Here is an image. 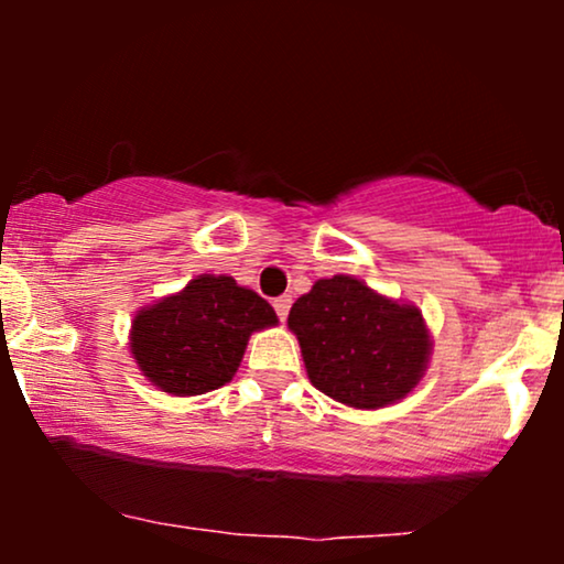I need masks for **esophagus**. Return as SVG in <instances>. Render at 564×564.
Instances as JSON below:
<instances>
[{
    "label": "esophagus",
    "instance_id": "esophagus-1",
    "mask_svg": "<svg viewBox=\"0 0 564 564\" xmlns=\"http://www.w3.org/2000/svg\"><path fill=\"white\" fill-rule=\"evenodd\" d=\"M290 305H292V297H290V295H282V297H276V300H274V311H276V315H280V321H282V323L288 321Z\"/></svg>",
    "mask_w": 564,
    "mask_h": 564
}]
</instances>
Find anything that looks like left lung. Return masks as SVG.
Segmentation results:
<instances>
[{
	"label": "left lung",
	"instance_id": "8db88e82",
	"mask_svg": "<svg viewBox=\"0 0 564 564\" xmlns=\"http://www.w3.org/2000/svg\"><path fill=\"white\" fill-rule=\"evenodd\" d=\"M288 326L311 382L349 408L398 403L426 375L431 336L419 307L380 295L357 276L315 282L292 305Z\"/></svg>",
	"mask_w": 564,
	"mask_h": 564
}]
</instances>
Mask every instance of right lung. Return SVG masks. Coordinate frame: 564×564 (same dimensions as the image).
I'll return each mask as SVG.
<instances>
[{"label": "right lung", "mask_w": 564, "mask_h": 564, "mask_svg": "<svg viewBox=\"0 0 564 564\" xmlns=\"http://www.w3.org/2000/svg\"><path fill=\"white\" fill-rule=\"evenodd\" d=\"M276 323L274 307L234 276L199 274L135 313L130 354L159 390L203 395L234 380L253 330Z\"/></svg>", "instance_id": "right-lung-1"}]
</instances>
